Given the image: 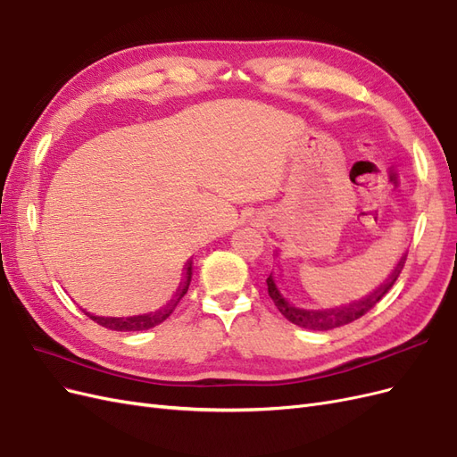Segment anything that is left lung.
<instances>
[{
    "label": "left lung",
    "instance_id": "obj_1",
    "mask_svg": "<svg viewBox=\"0 0 457 457\" xmlns=\"http://www.w3.org/2000/svg\"><path fill=\"white\" fill-rule=\"evenodd\" d=\"M403 262H404V259H400V262L396 265L395 272L389 276V280H386V282L378 289V292H373L371 295H368V297L362 299V301L353 303V305H345V307H337V309H326V311H307V309L294 307L292 303H287V301L280 295L278 287H276V284H274L272 274L267 278L269 295H270V299L274 301L276 309H278L292 324L301 326V328H307V329H318V331L334 329V328H339V326H345V324H351V322L358 320V318L364 316L368 311H371L373 307H376L378 303L381 301V297H383L386 292H389V289L393 287V284L396 282L400 270H403Z\"/></svg>",
    "mask_w": 457,
    "mask_h": 457
}]
</instances>
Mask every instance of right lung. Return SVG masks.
I'll list each match as a JSON object with an SVG mask.
<instances>
[{
  "label": "right lung",
  "mask_w": 457,
  "mask_h": 457,
  "mask_svg": "<svg viewBox=\"0 0 457 457\" xmlns=\"http://www.w3.org/2000/svg\"><path fill=\"white\" fill-rule=\"evenodd\" d=\"M190 278H192V262L188 261L185 282H183L181 287H179L175 299L170 303L168 307L154 312V314H141V316H131V318H106V316H93L89 312H86V314L91 318L93 322H96V324L106 328V329H114V331H143V329H150V328L162 324L165 318H168L175 311V307L179 305V301H181L185 297V294L188 292Z\"/></svg>",
  "instance_id": "right-lung-1"
}]
</instances>
